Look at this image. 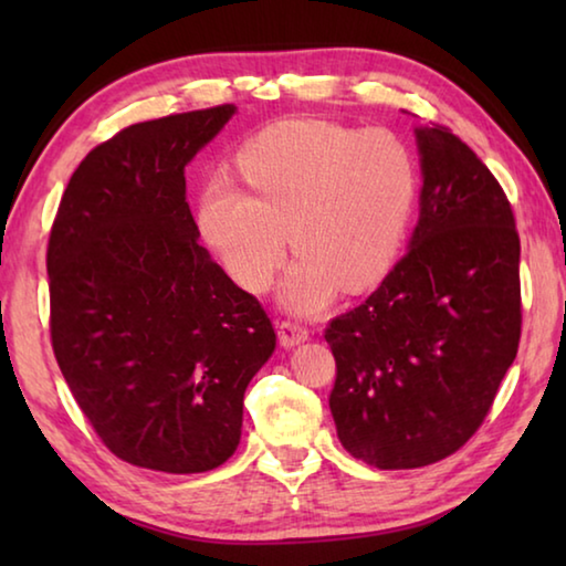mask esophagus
I'll return each mask as SVG.
<instances>
[{
	"label": "esophagus",
	"instance_id": "esophagus-1",
	"mask_svg": "<svg viewBox=\"0 0 566 566\" xmlns=\"http://www.w3.org/2000/svg\"><path fill=\"white\" fill-rule=\"evenodd\" d=\"M306 339H310V329L302 327L300 322L286 319V322L280 324V344H282V347L292 349V347H296V344H302Z\"/></svg>",
	"mask_w": 566,
	"mask_h": 566
}]
</instances>
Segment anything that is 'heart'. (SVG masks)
I'll return each instance as SVG.
<instances>
[{"label": "heart", "instance_id": "1", "mask_svg": "<svg viewBox=\"0 0 566 566\" xmlns=\"http://www.w3.org/2000/svg\"><path fill=\"white\" fill-rule=\"evenodd\" d=\"M252 196L214 179L199 197V232L247 292L272 284L286 247L300 260L282 300L312 314L337 286L367 290L395 262L417 202V161L389 129L286 119L239 149Z\"/></svg>", "mask_w": 566, "mask_h": 566}]
</instances>
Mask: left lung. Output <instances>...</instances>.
Masks as SVG:
<instances>
[{"mask_svg":"<svg viewBox=\"0 0 566 566\" xmlns=\"http://www.w3.org/2000/svg\"><path fill=\"white\" fill-rule=\"evenodd\" d=\"M419 222L367 302L332 319L329 409L342 447L377 469L467 444L522 334L520 234L500 181L442 124L417 127Z\"/></svg>","mask_w":566,"mask_h":566,"instance_id":"1","label":"left lung"}]
</instances>
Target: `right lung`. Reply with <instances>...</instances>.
<instances>
[{"mask_svg":"<svg viewBox=\"0 0 566 566\" xmlns=\"http://www.w3.org/2000/svg\"><path fill=\"white\" fill-rule=\"evenodd\" d=\"M234 104L139 122L94 147L56 209L52 349L112 454L197 474L242 437L244 391L272 357L262 304L229 280L187 205L185 167Z\"/></svg>","mask_w":566,"mask_h":566,"instance_id":"1","label":"right lung"}]
</instances>
